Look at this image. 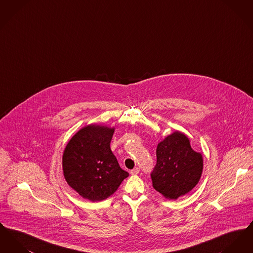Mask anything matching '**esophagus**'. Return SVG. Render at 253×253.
Returning <instances> with one entry per match:
<instances>
[{
  "mask_svg": "<svg viewBox=\"0 0 253 253\" xmlns=\"http://www.w3.org/2000/svg\"><path fill=\"white\" fill-rule=\"evenodd\" d=\"M138 172H139V168H137V167L132 169H131V171H130L131 174H137Z\"/></svg>",
  "mask_w": 253,
  "mask_h": 253,
  "instance_id": "obj_1",
  "label": "esophagus"
}]
</instances>
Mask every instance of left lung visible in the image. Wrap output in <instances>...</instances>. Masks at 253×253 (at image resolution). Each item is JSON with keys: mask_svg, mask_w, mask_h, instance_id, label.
<instances>
[{"mask_svg": "<svg viewBox=\"0 0 253 253\" xmlns=\"http://www.w3.org/2000/svg\"><path fill=\"white\" fill-rule=\"evenodd\" d=\"M202 169L201 154L193 151L184 133L173 132L157 145L153 187L166 198L177 199L197 185Z\"/></svg>", "mask_w": 253, "mask_h": 253, "instance_id": "1", "label": "left lung"}]
</instances>
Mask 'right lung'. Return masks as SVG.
<instances>
[{
	"label": "right lung",
	"mask_w": 253,
	"mask_h": 253,
	"mask_svg": "<svg viewBox=\"0 0 253 253\" xmlns=\"http://www.w3.org/2000/svg\"><path fill=\"white\" fill-rule=\"evenodd\" d=\"M114 129L88 125L66 146L62 168L68 185L84 198L101 201L115 193L129 173L111 151Z\"/></svg>",
	"instance_id": "obj_1"
}]
</instances>
